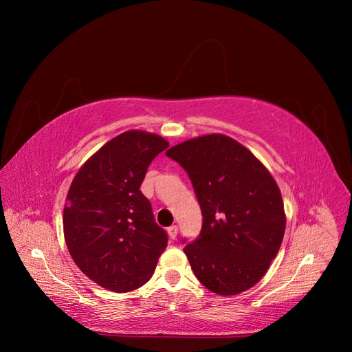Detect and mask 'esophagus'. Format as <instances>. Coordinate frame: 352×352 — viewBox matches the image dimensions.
<instances>
[{"mask_svg":"<svg viewBox=\"0 0 352 352\" xmlns=\"http://www.w3.org/2000/svg\"><path fill=\"white\" fill-rule=\"evenodd\" d=\"M166 231H168V235H170L171 239H175V238H177V234H178V227H177V226H171Z\"/></svg>","mask_w":352,"mask_h":352,"instance_id":"34e87169","label":"esophagus"}]
</instances>
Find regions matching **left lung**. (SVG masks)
<instances>
[{"instance_id":"8db88e82","label":"left lung","mask_w":352,"mask_h":352,"mask_svg":"<svg viewBox=\"0 0 352 352\" xmlns=\"http://www.w3.org/2000/svg\"><path fill=\"white\" fill-rule=\"evenodd\" d=\"M165 154L188 173L204 217L199 236L184 248L198 281L224 297L250 289L268 271L285 232L275 179L224 134L187 140Z\"/></svg>"}]
</instances>
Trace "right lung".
<instances>
[{"mask_svg":"<svg viewBox=\"0 0 352 352\" xmlns=\"http://www.w3.org/2000/svg\"><path fill=\"white\" fill-rule=\"evenodd\" d=\"M168 145L153 133L125 131L89 157L71 182L63 217L68 251L108 291L144 285L168 243L140 190L148 165Z\"/></svg>","mask_w":352,"mask_h":352,"instance_id":"right-lung-1","label":"right lung"}]
</instances>
